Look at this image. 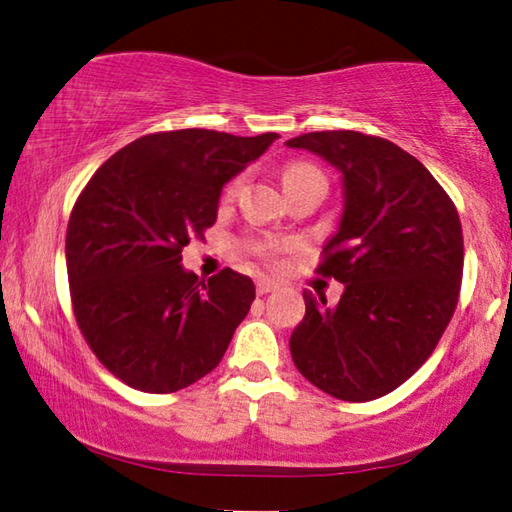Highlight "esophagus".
Listing matches in <instances>:
<instances>
[{"label":"esophagus","mask_w":512,"mask_h":512,"mask_svg":"<svg viewBox=\"0 0 512 512\" xmlns=\"http://www.w3.org/2000/svg\"><path fill=\"white\" fill-rule=\"evenodd\" d=\"M274 290H279V283H274V281H270V279H258L256 281V292L261 294H270V292H274Z\"/></svg>","instance_id":"obj_1"}]
</instances>
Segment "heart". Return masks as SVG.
Listing matches in <instances>:
<instances>
[{
  "label": "heart",
  "mask_w": 512,
  "mask_h": 512,
  "mask_svg": "<svg viewBox=\"0 0 512 512\" xmlns=\"http://www.w3.org/2000/svg\"><path fill=\"white\" fill-rule=\"evenodd\" d=\"M312 175H321V170L315 168L312 164H306V161H292L283 168V184L285 188L301 182V179L312 177ZM240 186V177L233 179V182L227 186V195H233L238 191ZM292 242H283V240H272V238H265V240H254L251 242V249H254V254H258L263 258V261H279V256L283 254L285 249H288Z\"/></svg>",
  "instance_id": "heart-1"
}]
</instances>
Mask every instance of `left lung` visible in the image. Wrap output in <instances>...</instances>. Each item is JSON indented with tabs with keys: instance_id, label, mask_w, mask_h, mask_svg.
<instances>
[{
	"instance_id": "8db88e82",
	"label": "left lung",
	"mask_w": 512,
	"mask_h": 512,
	"mask_svg": "<svg viewBox=\"0 0 512 512\" xmlns=\"http://www.w3.org/2000/svg\"><path fill=\"white\" fill-rule=\"evenodd\" d=\"M344 175V215L317 274L344 283L335 308L306 299L290 337L294 366L328 396L366 402L409 380L459 303L463 231L450 195L416 157L353 130L288 141Z\"/></svg>"
}]
</instances>
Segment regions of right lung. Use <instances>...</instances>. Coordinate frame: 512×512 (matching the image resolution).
<instances>
[{
  "label": "right lung",
  "mask_w": 512,
  "mask_h": 512,
  "mask_svg": "<svg viewBox=\"0 0 512 512\" xmlns=\"http://www.w3.org/2000/svg\"><path fill=\"white\" fill-rule=\"evenodd\" d=\"M279 139L155 132L105 161L67 224L71 308L87 346L132 389L173 393L204 378L254 301L249 276L200 281L182 249L218 218L222 186Z\"/></svg>",
  "instance_id": "1"
}]
</instances>
